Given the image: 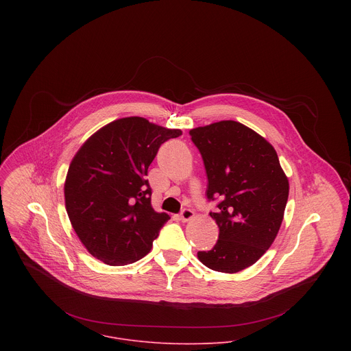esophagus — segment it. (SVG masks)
I'll return each mask as SVG.
<instances>
[{"label":"esophagus","mask_w":351,"mask_h":351,"mask_svg":"<svg viewBox=\"0 0 351 351\" xmlns=\"http://www.w3.org/2000/svg\"><path fill=\"white\" fill-rule=\"evenodd\" d=\"M193 216H195V212L191 208H184L180 213V217L182 221H188V220L193 219Z\"/></svg>","instance_id":"34e87169"}]
</instances>
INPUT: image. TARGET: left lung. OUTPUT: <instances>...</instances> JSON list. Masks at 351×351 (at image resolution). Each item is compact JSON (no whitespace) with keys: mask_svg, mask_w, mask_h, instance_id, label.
<instances>
[{"mask_svg":"<svg viewBox=\"0 0 351 351\" xmlns=\"http://www.w3.org/2000/svg\"><path fill=\"white\" fill-rule=\"evenodd\" d=\"M205 166L206 199L219 239L201 262L216 271L237 273L254 265L274 242L282 223L289 184L277 152L246 125L224 120L192 130Z\"/></svg>","mask_w":351,"mask_h":351,"instance_id":"1","label":"left lung"}]
</instances>
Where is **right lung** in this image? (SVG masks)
<instances>
[{"label": "right lung", "mask_w": 351, "mask_h": 351, "mask_svg": "<svg viewBox=\"0 0 351 351\" xmlns=\"http://www.w3.org/2000/svg\"><path fill=\"white\" fill-rule=\"evenodd\" d=\"M181 134L125 117L102 127L73 158L66 210L84 246L104 263L123 266L143 258L170 219L152 209L146 176L159 147Z\"/></svg>", "instance_id": "add662e5"}]
</instances>
